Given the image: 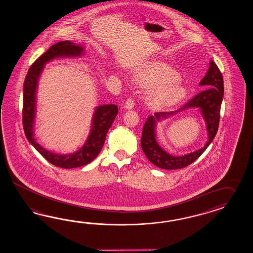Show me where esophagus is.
Masks as SVG:
<instances>
[{"label":"esophagus","instance_id":"esophagus-1","mask_svg":"<svg viewBox=\"0 0 253 253\" xmlns=\"http://www.w3.org/2000/svg\"><path fill=\"white\" fill-rule=\"evenodd\" d=\"M135 105V100L133 98H128L125 104V108L126 109H132Z\"/></svg>","mask_w":253,"mask_h":253}]
</instances>
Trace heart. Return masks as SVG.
<instances>
[{
    "instance_id": "1",
    "label": "heart",
    "mask_w": 253,
    "mask_h": 253,
    "mask_svg": "<svg viewBox=\"0 0 253 253\" xmlns=\"http://www.w3.org/2000/svg\"><path fill=\"white\" fill-rule=\"evenodd\" d=\"M136 82L148 88V102L155 107H165L180 102L186 89L179 84V73L170 67L154 63L146 66L136 74Z\"/></svg>"
}]
</instances>
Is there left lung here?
<instances>
[{
	"instance_id": "obj_1",
	"label": "left lung",
	"mask_w": 253,
	"mask_h": 253,
	"mask_svg": "<svg viewBox=\"0 0 253 253\" xmlns=\"http://www.w3.org/2000/svg\"><path fill=\"white\" fill-rule=\"evenodd\" d=\"M199 84L206 89L189 100L181 109L189 107H198L200 109L207 123L208 142L204 148L186 155L180 157L169 155L156 141L155 123L162 117H168L172 113H156L154 117L150 116L148 117L144 124L141 148L149 162L157 167L165 169H176L186 167L203 154L216 135L220 120L221 103L224 95V81L220 70L213 60L210 62L208 73Z\"/></svg>"
}]
</instances>
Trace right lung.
Segmentation results:
<instances>
[{
    "label": "right lung",
    "mask_w": 253,
    "mask_h": 253,
    "mask_svg": "<svg viewBox=\"0 0 253 253\" xmlns=\"http://www.w3.org/2000/svg\"><path fill=\"white\" fill-rule=\"evenodd\" d=\"M84 47L71 41H60L51 45L29 68L23 89V126L26 138L47 162L59 168H77L92 162L104 146L106 134L116 119L118 107L116 104L98 106L93 115L91 134L84 145L75 153L54 154L41 147L34 137V118L36 112V91L38 80L46 62L58 57H78Z\"/></svg>",
    "instance_id": "right-lung-1"
}]
</instances>
